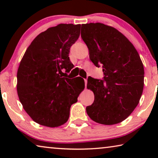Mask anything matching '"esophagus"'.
<instances>
[{
  "mask_svg": "<svg viewBox=\"0 0 158 158\" xmlns=\"http://www.w3.org/2000/svg\"><path fill=\"white\" fill-rule=\"evenodd\" d=\"M87 82H88L87 79H85V88H87Z\"/></svg>",
  "mask_w": 158,
  "mask_h": 158,
  "instance_id": "1",
  "label": "esophagus"
}]
</instances>
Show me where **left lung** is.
Returning a JSON list of instances; mask_svg holds the SVG:
<instances>
[{"instance_id": "8db88e82", "label": "left lung", "mask_w": 158, "mask_h": 158, "mask_svg": "<svg viewBox=\"0 0 158 158\" xmlns=\"http://www.w3.org/2000/svg\"><path fill=\"white\" fill-rule=\"evenodd\" d=\"M81 38L89 57L101 64L103 79L88 77L87 88L94 101L86 112L98 124L112 125L126 119L137 107L144 88V66L131 42L115 28L101 23L82 24Z\"/></svg>"}]
</instances>
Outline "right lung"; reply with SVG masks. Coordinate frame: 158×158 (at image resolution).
I'll return each instance as SVG.
<instances>
[{"label":"right lung","instance_id":"add662e5","mask_svg":"<svg viewBox=\"0 0 158 158\" xmlns=\"http://www.w3.org/2000/svg\"><path fill=\"white\" fill-rule=\"evenodd\" d=\"M81 24L60 23L36 36L26 50L17 72V94L31 119L47 127L65 124L72 104L85 83L63 77L74 65L70 48L80 36Z\"/></svg>","mask_w":158,"mask_h":158}]
</instances>
